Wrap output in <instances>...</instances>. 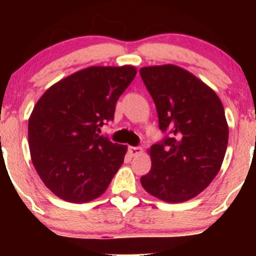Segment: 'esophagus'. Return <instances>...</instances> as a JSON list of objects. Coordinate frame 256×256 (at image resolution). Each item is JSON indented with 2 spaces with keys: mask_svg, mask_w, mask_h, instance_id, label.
<instances>
[{
  "mask_svg": "<svg viewBox=\"0 0 256 256\" xmlns=\"http://www.w3.org/2000/svg\"><path fill=\"white\" fill-rule=\"evenodd\" d=\"M128 152H130L131 156H137L143 152V149L140 146H128Z\"/></svg>",
  "mask_w": 256,
  "mask_h": 256,
  "instance_id": "esophagus-1",
  "label": "esophagus"
}]
</instances>
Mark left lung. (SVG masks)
I'll use <instances>...</instances> for the list:
<instances>
[{"label":"left lung","instance_id":"left-lung-1","mask_svg":"<svg viewBox=\"0 0 256 256\" xmlns=\"http://www.w3.org/2000/svg\"><path fill=\"white\" fill-rule=\"evenodd\" d=\"M140 73L166 134L150 146L152 168L140 184L162 201H188L222 167L228 140L224 107L210 86L174 64L143 67Z\"/></svg>","mask_w":256,"mask_h":256}]
</instances>
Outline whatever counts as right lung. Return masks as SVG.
I'll return each mask as SVG.
<instances>
[{
    "label": "right lung",
    "mask_w": 256,
    "mask_h": 256,
    "mask_svg": "<svg viewBox=\"0 0 256 256\" xmlns=\"http://www.w3.org/2000/svg\"><path fill=\"white\" fill-rule=\"evenodd\" d=\"M134 66H92L61 79L38 100L28 119L32 162L46 186L60 198L83 204L101 196L128 150L100 136L114 119Z\"/></svg>",
    "instance_id": "1"
}]
</instances>
